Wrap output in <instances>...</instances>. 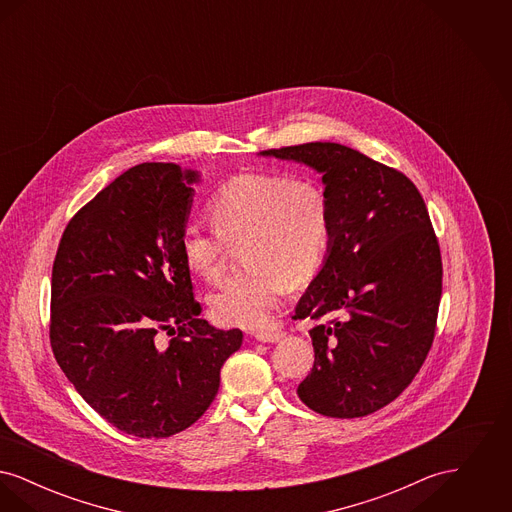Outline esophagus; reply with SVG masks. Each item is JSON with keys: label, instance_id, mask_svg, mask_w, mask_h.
<instances>
[{"label": "esophagus", "instance_id": "1", "mask_svg": "<svg viewBox=\"0 0 512 512\" xmlns=\"http://www.w3.org/2000/svg\"><path fill=\"white\" fill-rule=\"evenodd\" d=\"M284 338V332L280 330H267V332H257L255 340L263 341V343H276Z\"/></svg>", "mask_w": 512, "mask_h": 512}]
</instances>
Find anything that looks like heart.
Wrapping results in <instances>:
<instances>
[{
    "label": "heart",
    "instance_id": "obj_1",
    "mask_svg": "<svg viewBox=\"0 0 512 512\" xmlns=\"http://www.w3.org/2000/svg\"><path fill=\"white\" fill-rule=\"evenodd\" d=\"M217 234L188 226L180 236L182 263L203 280H217L226 247L244 244L249 267L226 278L211 295L213 317L224 326L265 328L290 280L317 272L330 245V199L313 178L251 172L232 178L209 205Z\"/></svg>",
    "mask_w": 512,
    "mask_h": 512
}]
</instances>
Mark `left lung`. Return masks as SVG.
Listing matches in <instances>:
<instances>
[{"label":"left lung","mask_w":512,"mask_h":512,"mask_svg":"<svg viewBox=\"0 0 512 512\" xmlns=\"http://www.w3.org/2000/svg\"><path fill=\"white\" fill-rule=\"evenodd\" d=\"M318 172L330 199V245L297 303L311 318L315 365L299 399L315 413L359 418L413 382L436 332L441 255L413 182L332 142L261 151Z\"/></svg>","instance_id":"left-lung-1"}]
</instances>
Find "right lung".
<instances>
[{
	"instance_id": "right-lung-1",
	"label": "right lung",
	"mask_w": 512,
	"mask_h": 512,
	"mask_svg": "<svg viewBox=\"0 0 512 512\" xmlns=\"http://www.w3.org/2000/svg\"><path fill=\"white\" fill-rule=\"evenodd\" d=\"M199 171L142 163L67 224L51 272V349L74 390L136 438H169L209 409L242 330L199 318L180 255ZM174 333L169 346L156 340Z\"/></svg>"
}]
</instances>
